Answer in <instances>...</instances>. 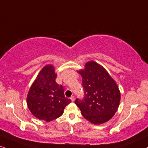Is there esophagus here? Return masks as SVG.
<instances>
[{
	"label": "esophagus",
	"instance_id": "esophagus-1",
	"mask_svg": "<svg viewBox=\"0 0 148 148\" xmlns=\"http://www.w3.org/2000/svg\"><path fill=\"white\" fill-rule=\"evenodd\" d=\"M70 99H71V100L72 101V102H74V100H75V97H74V96H71V97H70Z\"/></svg>",
	"mask_w": 148,
	"mask_h": 148
}]
</instances>
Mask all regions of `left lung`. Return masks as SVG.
Here are the masks:
<instances>
[{
  "mask_svg": "<svg viewBox=\"0 0 148 148\" xmlns=\"http://www.w3.org/2000/svg\"><path fill=\"white\" fill-rule=\"evenodd\" d=\"M83 80L84 97L76 98L75 104L86 119L92 124H103L117 111L120 93L115 80L105 69L94 61L86 63L79 71Z\"/></svg>",
  "mask_w": 148,
  "mask_h": 148,
  "instance_id": "1",
  "label": "left lung"
}]
</instances>
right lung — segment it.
Wrapping results in <instances>:
<instances>
[{
    "instance_id": "obj_1",
    "label": "right lung",
    "mask_w": 148,
    "mask_h": 148,
    "mask_svg": "<svg viewBox=\"0 0 148 148\" xmlns=\"http://www.w3.org/2000/svg\"><path fill=\"white\" fill-rule=\"evenodd\" d=\"M57 74L51 65L43 68L33 83L27 96V104L37 119L50 121L59 117L71 102L65 98L62 85L56 83Z\"/></svg>"
}]
</instances>
